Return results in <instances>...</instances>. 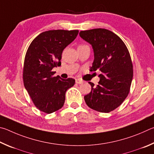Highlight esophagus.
<instances>
[{
  "label": "esophagus",
  "instance_id": "esophagus-1",
  "mask_svg": "<svg viewBox=\"0 0 154 154\" xmlns=\"http://www.w3.org/2000/svg\"><path fill=\"white\" fill-rule=\"evenodd\" d=\"M75 83H77V84H82L83 81L80 79H75Z\"/></svg>",
  "mask_w": 154,
  "mask_h": 154
}]
</instances>
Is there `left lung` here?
Returning <instances> with one entry per match:
<instances>
[{
	"label": "left lung",
	"mask_w": 154,
	"mask_h": 154,
	"mask_svg": "<svg viewBox=\"0 0 154 154\" xmlns=\"http://www.w3.org/2000/svg\"><path fill=\"white\" fill-rule=\"evenodd\" d=\"M80 36L91 45L94 61L91 72L99 70L100 80L85 96L90 108L108 113L116 109L128 96L133 76V63L128 50L120 38L103 28L80 31Z\"/></svg>",
	"instance_id": "obj_1"
}]
</instances>
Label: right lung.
Listing matches in <instances>:
<instances>
[{
  "instance_id": "obj_1",
  "label": "right lung",
  "mask_w": 154,
  "mask_h": 154,
  "mask_svg": "<svg viewBox=\"0 0 154 154\" xmlns=\"http://www.w3.org/2000/svg\"><path fill=\"white\" fill-rule=\"evenodd\" d=\"M79 30H48L35 38L27 51L23 79L26 89L40 111L51 114L63 107L66 92L75 84L73 79L53 76V67L61 65L65 48L76 38Z\"/></svg>"
}]
</instances>
